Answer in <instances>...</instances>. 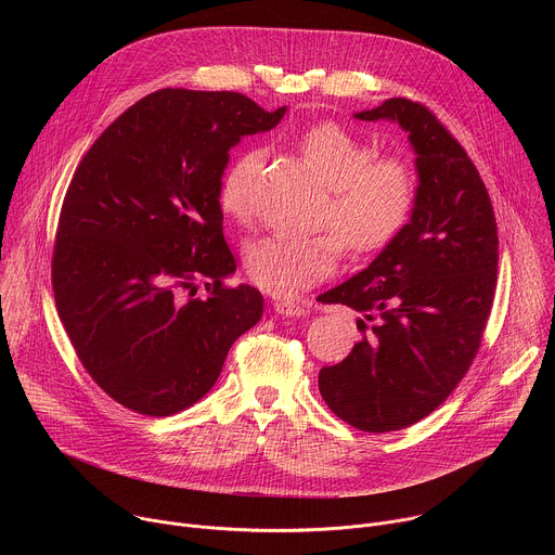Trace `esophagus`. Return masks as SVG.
I'll return each instance as SVG.
<instances>
[{
    "label": "esophagus",
    "mask_w": 555,
    "mask_h": 555,
    "mask_svg": "<svg viewBox=\"0 0 555 555\" xmlns=\"http://www.w3.org/2000/svg\"><path fill=\"white\" fill-rule=\"evenodd\" d=\"M274 309L281 315H289V319H294V315H305V305L292 298H276Z\"/></svg>",
    "instance_id": "1"
}]
</instances>
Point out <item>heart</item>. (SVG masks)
Wrapping results in <instances>:
<instances>
[{
    "label": "heart",
    "mask_w": 555,
    "mask_h": 555,
    "mask_svg": "<svg viewBox=\"0 0 555 555\" xmlns=\"http://www.w3.org/2000/svg\"><path fill=\"white\" fill-rule=\"evenodd\" d=\"M296 149L309 169L327 186L321 221L332 232L313 236L270 234L246 250V272L253 283L276 296H292L334 274L340 244L366 255L390 244L411 219L417 197V178L400 155L375 157L373 144L334 120L305 127ZM261 151L246 149L234 157L219 182L221 210L240 223L257 217L255 176Z\"/></svg>",
    "instance_id": "b5f03b06"
}]
</instances>
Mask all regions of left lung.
Listing matches in <instances>:
<instances>
[{
	"label": "left lung",
	"mask_w": 555,
	"mask_h": 555,
	"mask_svg": "<svg viewBox=\"0 0 555 555\" xmlns=\"http://www.w3.org/2000/svg\"><path fill=\"white\" fill-rule=\"evenodd\" d=\"M360 120H398L417 153L411 221L347 283L319 296L362 311V340L319 373L325 404L364 433L428 417L477 358L490 319L499 230L488 189L459 140L422 103L388 99Z\"/></svg>",
	"instance_id": "8db88e82"
}]
</instances>
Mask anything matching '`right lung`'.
Segmentation results:
<instances>
[{
  "label": "right lung",
  "instance_id": "right-lung-1",
  "mask_svg": "<svg viewBox=\"0 0 555 555\" xmlns=\"http://www.w3.org/2000/svg\"><path fill=\"white\" fill-rule=\"evenodd\" d=\"M283 114L236 92L157 90L76 167L52 253L56 311L90 377L125 409L193 406L261 321V292L225 285L236 263L217 193L228 151Z\"/></svg>",
  "mask_w": 555,
  "mask_h": 555
}]
</instances>
